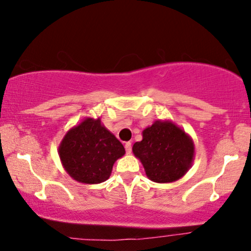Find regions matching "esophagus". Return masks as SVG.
Wrapping results in <instances>:
<instances>
[{
	"mask_svg": "<svg viewBox=\"0 0 251 251\" xmlns=\"http://www.w3.org/2000/svg\"><path fill=\"white\" fill-rule=\"evenodd\" d=\"M125 149H126V153H131V149H132L131 143L126 142V143L125 144Z\"/></svg>",
	"mask_w": 251,
	"mask_h": 251,
	"instance_id": "esophagus-1",
	"label": "esophagus"
}]
</instances>
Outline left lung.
Wrapping results in <instances>:
<instances>
[{
	"instance_id": "1",
	"label": "left lung",
	"mask_w": 251,
	"mask_h": 251,
	"mask_svg": "<svg viewBox=\"0 0 251 251\" xmlns=\"http://www.w3.org/2000/svg\"><path fill=\"white\" fill-rule=\"evenodd\" d=\"M132 152L142 161L147 177L156 183H171L191 167L194 144L184 130L169 121H156L143 131V140Z\"/></svg>"
}]
</instances>
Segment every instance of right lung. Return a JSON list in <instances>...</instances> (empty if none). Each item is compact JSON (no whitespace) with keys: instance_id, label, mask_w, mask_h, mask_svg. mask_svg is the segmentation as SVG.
<instances>
[{"instance_id":"obj_1","label":"right lung","mask_w":251,"mask_h":251,"mask_svg":"<svg viewBox=\"0 0 251 251\" xmlns=\"http://www.w3.org/2000/svg\"><path fill=\"white\" fill-rule=\"evenodd\" d=\"M125 153L120 140L101 126L99 119H85L65 135L59 146L65 170L84 184L108 179L113 164Z\"/></svg>"}]
</instances>
